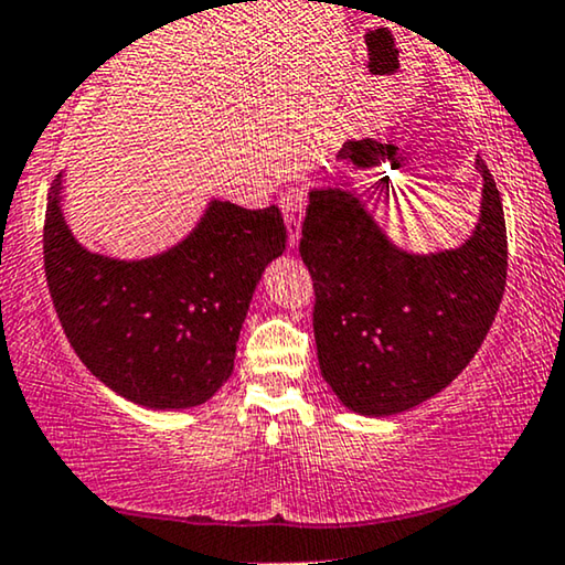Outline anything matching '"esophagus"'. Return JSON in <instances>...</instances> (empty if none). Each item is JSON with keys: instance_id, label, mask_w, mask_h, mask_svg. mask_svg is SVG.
Instances as JSON below:
<instances>
[{"instance_id": "esophagus-1", "label": "esophagus", "mask_w": 565, "mask_h": 565, "mask_svg": "<svg viewBox=\"0 0 565 565\" xmlns=\"http://www.w3.org/2000/svg\"><path fill=\"white\" fill-rule=\"evenodd\" d=\"M279 204L286 220V230H289V245H297L301 235V217H305V192L299 186H289L281 194Z\"/></svg>"}]
</instances>
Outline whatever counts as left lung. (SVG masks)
Returning <instances> with one entry per match:
<instances>
[{"label": "left lung", "instance_id": "8db88e82", "mask_svg": "<svg viewBox=\"0 0 565 565\" xmlns=\"http://www.w3.org/2000/svg\"><path fill=\"white\" fill-rule=\"evenodd\" d=\"M481 214L463 245L409 253L359 196L312 189L299 253L315 281L324 381L351 412L388 417L430 399L479 351L507 284L502 196L487 163Z\"/></svg>", "mask_w": 565, "mask_h": 565}]
</instances>
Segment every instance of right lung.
<instances>
[{
	"mask_svg": "<svg viewBox=\"0 0 565 565\" xmlns=\"http://www.w3.org/2000/svg\"><path fill=\"white\" fill-rule=\"evenodd\" d=\"M47 194L43 258L61 328L78 359L148 409L204 404L233 373L253 291L286 248L279 206L212 200L184 241L158 256L120 260L86 250Z\"/></svg>",
	"mask_w": 565,
	"mask_h": 565,
	"instance_id": "right-lung-1",
	"label": "right lung"
}]
</instances>
